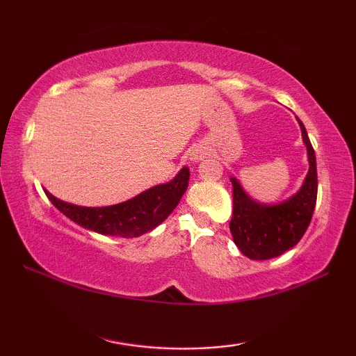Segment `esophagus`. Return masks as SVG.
<instances>
[{"instance_id":"esophagus-1","label":"esophagus","mask_w":356,"mask_h":356,"mask_svg":"<svg viewBox=\"0 0 356 356\" xmlns=\"http://www.w3.org/2000/svg\"><path fill=\"white\" fill-rule=\"evenodd\" d=\"M204 155H206V152H204V150H196V152L191 154V160L193 161H197V160H201Z\"/></svg>"}]
</instances>
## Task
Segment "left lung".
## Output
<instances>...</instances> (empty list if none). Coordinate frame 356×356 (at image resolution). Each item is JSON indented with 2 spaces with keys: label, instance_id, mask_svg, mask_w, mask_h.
Listing matches in <instances>:
<instances>
[{
  "label": "left lung",
  "instance_id": "8db88e82",
  "mask_svg": "<svg viewBox=\"0 0 356 356\" xmlns=\"http://www.w3.org/2000/svg\"><path fill=\"white\" fill-rule=\"evenodd\" d=\"M301 136L308 149L309 171L297 195L280 204H261L246 195L236 177L232 182L234 212L229 229L234 243L252 261H265L281 256L293 248L308 229L317 201V166L316 154L298 119Z\"/></svg>",
  "mask_w": 356,
  "mask_h": 356
}]
</instances>
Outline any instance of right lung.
Instances as JSON below:
<instances>
[{
  "label": "right lung",
  "instance_id": "right-lung-1",
  "mask_svg": "<svg viewBox=\"0 0 356 356\" xmlns=\"http://www.w3.org/2000/svg\"><path fill=\"white\" fill-rule=\"evenodd\" d=\"M188 179L190 170L182 168L171 182L155 185L129 201L108 207L75 206L44 191L53 206L76 225L104 236L130 238L152 231L171 215L188 186Z\"/></svg>",
  "mask_w": 356,
  "mask_h": 356
}]
</instances>
